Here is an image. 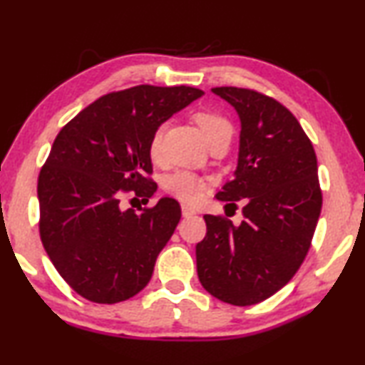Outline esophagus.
Returning a JSON list of instances; mask_svg holds the SVG:
<instances>
[{"label":"esophagus","mask_w":365,"mask_h":365,"mask_svg":"<svg viewBox=\"0 0 365 365\" xmlns=\"http://www.w3.org/2000/svg\"><path fill=\"white\" fill-rule=\"evenodd\" d=\"M182 215L185 218H190V217H195L197 215V210L188 207V205H182Z\"/></svg>","instance_id":"obj_1"}]
</instances>
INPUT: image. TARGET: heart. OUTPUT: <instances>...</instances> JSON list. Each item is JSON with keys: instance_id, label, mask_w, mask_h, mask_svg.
I'll use <instances>...</instances> for the list:
<instances>
[{"instance_id": "b5f03b06", "label": "heart", "mask_w": 365, "mask_h": 365, "mask_svg": "<svg viewBox=\"0 0 365 365\" xmlns=\"http://www.w3.org/2000/svg\"><path fill=\"white\" fill-rule=\"evenodd\" d=\"M193 120L195 124L198 125L200 132L203 133L205 140L208 142V145L213 140H218V138L230 137L232 138L233 127L230 124L227 117L215 110H197L193 112ZM162 137H163V127H158V129L153 132L150 138V143H148V153H150L152 160H158L160 158L162 152ZM165 188L167 192L173 195V197L182 200V202H197L202 195L203 183L200 178L192 172L182 170L172 173L170 177H167L165 180Z\"/></svg>"}]
</instances>
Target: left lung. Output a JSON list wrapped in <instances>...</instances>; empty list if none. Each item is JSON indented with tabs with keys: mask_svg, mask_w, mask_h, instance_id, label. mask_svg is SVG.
<instances>
[{
	"mask_svg": "<svg viewBox=\"0 0 365 365\" xmlns=\"http://www.w3.org/2000/svg\"><path fill=\"white\" fill-rule=\"evenodd\" d=\"M240 117L238 165L217 198L245 205L240 227L205 215L197 245L198 279L233 306L268 299L289 283L309 251L322 195L312 143L278 101L251 89L213 87Z\"/></svg>",
	"mask_w": 365,
	"mask_h": 365,
	"instance_id": "8db88e82",
	"label": "left lung"
}]
</instances>
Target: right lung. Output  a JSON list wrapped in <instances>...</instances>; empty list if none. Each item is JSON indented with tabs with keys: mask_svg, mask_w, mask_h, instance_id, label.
<instances>
[{
	"mask_svg": "<svg viewBox=\"0 0 365 365\" xmlns=\"http://www.w3.org/2000/svg\"><path fill=\"white\" fill-rule=\"evenodd\" d=\"M203 94L147 84L112 92L56 137L38 180L41 241L66 283L86 299L114 304L150 281L180 222V205L163 197L135 213L120 208V197L130 190L143 198L157 192L147 178L153 132Z\"/></svg>",
	"mask_w": 365,
	"mask_h": 365,
	"instance_id": "add662e5",
	"label": "right lung"
}]
</instances>
